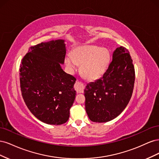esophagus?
<instances>
[{
  "mask_svg": "<svg viewBox=\"0 0 159 159\" xmlns=\"http://www.w3.org/2000/svg\"><path fill=\"white\" fill-rule=\"evenodd\" d=\"M74 89L77 91V93H83L84 90V85L81 82H79V81H76L75 85H74Z\"/></svg>",
  "mask_w": 159,
  "mask_h": 159,
  "instance_id": "esophagus-1",
  "label": "esophagus"
}]
</instances>
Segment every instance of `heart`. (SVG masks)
<instances>
[{"label": "heart", "mask_w": 159, "mask_h": 159, "mask_svg": "<svg viewBox=\"0 0 159 159\" xmlns=\"http://www.w3.org/2000/svg\"><path fill=\"white\" fill-rule=\"evenodd\" d=\"M110 61L107 49L96 46H84L75 49L71 56L65 58V63L72 71L81 65V72L88 79H97L106 71Z\"/></svg>", "instance_id": "heart-1"}]
</instances>
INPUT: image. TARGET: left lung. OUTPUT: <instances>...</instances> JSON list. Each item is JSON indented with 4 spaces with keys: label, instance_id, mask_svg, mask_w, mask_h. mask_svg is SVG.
I'll list each match as a JSON object with an SVG mask.
<instances>
[{
    "label": "left lung",
    "instance_id": "obj_1",
    "mask_svg": "<svg viewBox=\"0 0 159 159\" xmlns=\"http://www.w3.org/2000/svg\"><path fill=\"white\" fill-rule=\"evenodd\" d=\"M135 73L131 57L123 46L116 48L113 60L100 79L84 90L85 111L91 121H111L125 109L132 96Z\"/></svg>",
    "mask_w": 159,
    "mask_h": 159
}]
</instances>
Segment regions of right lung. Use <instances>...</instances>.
I'll use <instances>...</instances> for the list:
<instances>
[{"label":"right lung","instance_id":"1","mask_svg":"<svg viewBox=\"0 0 159 159\" xmlns=\"http://www.w3.org/2000/svg\"><path fill=\"white\" fill-rule=\"evenodd\" d=\"M64 40L40 43L29 48L20 66V89L27 107L41 121H68L75 100L76 79L61 68L66 56Z\"/></svg>","mask_w":159,"mask_h":159}]
</instances>
